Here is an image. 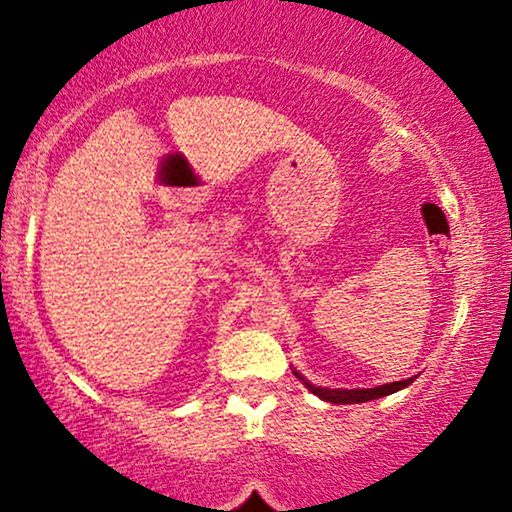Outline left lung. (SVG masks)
I'll list each match as a JSON object with an SVG mask.
<instances>
[{
    "mask_svg": "<svg viewBox=\"0 0 512 512\" xmlns=\"http://www.w3.org/2000/svg\"><path fill=\"white\" fill-rule=\"evenodd\" d=\"M293 373H296V370H293ZM296 378L303 380L305 387H308V390L313 392V395H317L320 399H325V402H332V404L370 402V399L387 397V395H392V392L402 390V387H407V385L414 383V378H409V380H399V383H387V385H380V387H368V390H330V387L310 385L301 373H296Z\"/></svg>",
    "mask_w": 512,
    "mask_h": 512,
    "instance_id": "1",
    "label": "left lung"
}]
</instances>
